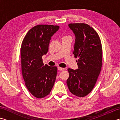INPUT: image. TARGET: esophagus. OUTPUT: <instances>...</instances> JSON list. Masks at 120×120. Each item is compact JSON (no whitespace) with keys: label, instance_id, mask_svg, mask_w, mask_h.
<instances>
[{"label":"esophagus","instance_id":"esophagus-1","mask_svg":"<svg viewBox=\"0 0 120 120\" xmlns=\"http://www.w3.org/2000/svg\"><path fill=\"white\" fill-rule=\"evenodd\" d=\"M58 70L59 71H63L64 70V68H60V67H58Z\"/></svg>","mask_w":120,"mask_h":120}]
</instances>
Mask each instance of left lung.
<instances>
[{
    "mask_svg": "<svg viewBox=\"0 0 120 120\" xmlns=\"http://www.w3.org/2000/svg\"><path fill=\"white\" fill-rule=\"evenodd\" d=\"M75 36L73 53L78 58V68H68L69 77L67 83L70 91L78 97L87 95L92 90L101 72L102 65V47L95 30L84 23L68 24Z\"/></svg>",
    "mask_w": 120,
    "mask_h": 120,
    "instance_id": "left-lung-1",
    "label": "left lung"
}]
</instances>
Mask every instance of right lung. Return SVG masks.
<instances>
[{
    "label": "right lung",
    "mask_w": 120,
    "mask_h": 120,
    "mask_svg": "<svg viewBox=\"0 0 120 120\" xmlns=\"http://www.w3.org/2000/svg\"><path fill=\"white\" fill-rule=\"evenodd\" d=\"M59 26L39 25L27 32L21 48L22 72L28 90L37 98L48 95L57 76V68L43 63L42 56L48 50L50 40Z\"/></svg>",
    "instance_id": "1"
}]
</instances>
